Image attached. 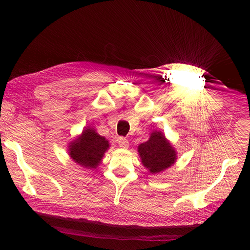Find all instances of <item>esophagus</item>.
<instances>
[{"label":"esophagus","mask_w":250,"mask_h":250,"mask_svg":"<svg viewBox=\"0 0 250 250\" xmlns=\"http://www.w3.org/2000/svg\"><path fill=\"white\" fill-rule=\"evenodd\" d=\"M118 145H119L120 147H125V149H126V147L129 146V141L126 140L125 138H119L118 139Z\"/></svg>","instance_id":"34e87169"}]
</instances>
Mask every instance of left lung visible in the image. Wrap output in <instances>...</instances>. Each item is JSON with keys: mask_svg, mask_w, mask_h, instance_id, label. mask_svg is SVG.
Returning <instances> with one entry per match:
<instances>
[{"mask_svg": "<svg viewBox=\"0 0 250 250\" xmlns=\"http://www.w3.org/2000/svg\"><path fill=\"white\" fill-rule=\"evenodd\" d=\"M142 163L151 173H159L170 167L176 160L175 150L167 142L163 133L154 131L150 139L138 147Z\"/></svg>", "mask_w": 250, "mask_h": 250, "instance_id": "8db88e82", "label": "left lung"}]
</instances>
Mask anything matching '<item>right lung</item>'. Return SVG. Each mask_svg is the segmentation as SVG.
I'll list each match as a JSON object with an SVG mask.
<instances>
[{
    "mask_svg": "<svg viewBox=\"0 0 250 250\" xmlns=\"http://www.w3.org/2000/svg\"><path fill=\"white\" fill-rule=\"evenodd\" d=\"M108 147L109 143L105 138L89 128L83 131L82 135L69 146V154L79 166L95 168Z\"/></svg>",
    "mask_w": 250,
    "mask_h": 250,
    "instance_id": "1",
    "label": "right lung"
}]
</instances>
